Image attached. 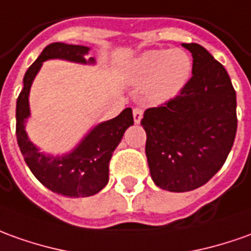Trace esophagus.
<instances>
[{
  "label": "esophagus",
  "instance_id": "obj_1",
  "mask_svg": "<svg viewBox=\"0 0 251 251\" xmlns=\"http://www.w3.org/2000/svg\"><path fill=\"white\" fill-rule=\"evenodd\" d=\"M132 113H134V122L138 124V123H141L142 120V115H143V110L141 108H134L132 110Z\"/></svg>",
  "mask_w": 251,
  "mask_h": 251
}]
</instances>
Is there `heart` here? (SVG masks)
<instances>
[{"label": "heart", "mask_w": 251, "mask_h": 251, "mask_svg": "<svg viewBox=\"0 0 251 251\" xmlns=\"http://www.w3.org/2000/svg\"><path fill=\"white\" fill-rule=\"evenodd\" d=\"M191 75V60L186 51L150 50L131 64L128 76L135 84L147 83L145 94L150 101L161 102L180 93Z\"/></svg>", "instance_id": "heart-1"}]
</instances>
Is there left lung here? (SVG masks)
Here are the masks:
<instances>
[{
    "instance_id": "obj_1",
    "label": "left lung",
    "mask_w": 251,
    "mask_h": 251,
    "mask_svg": "<svg viewBox=\"0 0 251 251\" xmlns=\"http://www.w3.org/2000/svg\"><path fill=\"white\" fill-rule=\"evenodd\" d=\"M193 54V76L167 102L145 110L146 157L151 179L162 190L184 193L219 172L234 145L236 93L226 68L198 43H183Z\"/></svg>"
}]
</instances>
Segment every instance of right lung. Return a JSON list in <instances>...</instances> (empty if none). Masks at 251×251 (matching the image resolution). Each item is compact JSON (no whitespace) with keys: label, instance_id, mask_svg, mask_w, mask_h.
I'll use <instances>...</instances> for the list:
<instances>
[{"label":"right lung","instance_id":"add662e5","mask_svg":"<svg viewBox=\"0 0 251 251\" xmlns=\"http://www.w3.org/2000/svg\"><path fill=\"white\" fill-rule=\"evenodd\" d=\"M87 46L56 42L48 45L35 63L24 75V87L16 102V136L24 161L31 172L45 187L65 197H90L100 193L109 180V161L122 141L126 129L134 124L132 109L127 108L120 115L96 126L71 153L61 157H51L41 153L31 142L24 129L30 116L28 96L34 77L41 70L43 61L63 58L74 63L94 64Z\"/></svg>","mask_w":251,"mask_h":251}]
</instances>
